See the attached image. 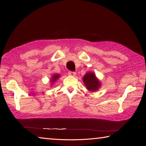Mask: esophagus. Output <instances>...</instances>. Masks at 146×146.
I'll use <instances>...</instances> for the list:
<instances>
[{"instance_id": "34e87169", "label": "esophagus", "mask_w": 146, "mask_h": 146, "mask_svg": "<svg viewBox=\"0 0 146 146\" xmlns=\"http://www.w3.org/2000/svg\"><path fill=\"white\" fill-rule=\"evenodd\" d=\"M69 76H75L76 75V72H72V71H69L68 72Z\"/></svg>"}]
</instances>
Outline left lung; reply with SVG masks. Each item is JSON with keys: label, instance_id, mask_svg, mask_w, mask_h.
Returning a JSON list of instances; mask_svg holds the SVG:
<instances>
[{"label": "left lung", "instance_id": "1", "mask_svg": "<svg viewBox=\"0 0 146 146\" xmlns=\"http://www.w3.org/2000/svg\"><path fill=\"white\" fill-rule=\"evenodd\" d=\"M84 84L90 91H96L100 87L101 83L93 72H87L83 77Z\"/></svg>", "mask_w": 146, "mask_h": 146}]
</instances>
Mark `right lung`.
Listing matches in <instances>:
<instances>
[{
  "instance_id": "obj_1",
  "label": "right lung",
  "mask_w": 146,
  "mask_h": 146,
  "mask_svg": "<svg viewBox=\"0 0 146 146\" xmlns=\"http://www.w3.org/2000/svg\"><path fill=\"white\" fill-rule=\"evenodd\" d=\"M60 77V76L59 74H54V76H53L52 77V78H51V82H52V83H53V82H55L57 79H58L59 78V77Z\"/></svg>"
}]
</instances>
